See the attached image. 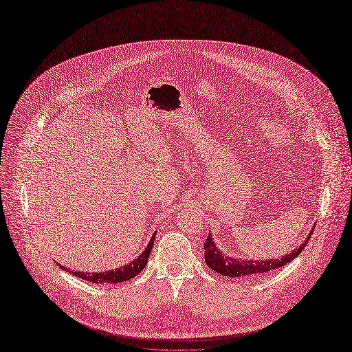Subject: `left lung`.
<instances>
[{"mask_svg":"<svg viewBox=\"0 0 352 352\" xmlns=\"http://www.w3.org/2000/svg\"><path fill=\"white\" fill-rule=\"evenodd\" d=\"M311 234H309L307 240L302 243L300 248L293 250L289 254H285V256L280 259H270V261H248V259H234V258H228L223 252H220L214 243V240L211 239V234L207 237L204 243V250H205V262L210 266V268L220 275L224 276H232V278H239V276H254L259 274L270 272L278 268H283L284 265L288 262H292L294 258H297L301 253V250L306 248L307 241Z\"/></svg>","mask_w":352,"mask_h":352,"instance_id":"left-lung-1","label":"left lung"}]
</instances>
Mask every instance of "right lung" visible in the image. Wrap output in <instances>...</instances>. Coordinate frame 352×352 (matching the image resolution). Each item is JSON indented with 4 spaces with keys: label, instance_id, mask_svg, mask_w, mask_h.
I'll use <instances>...</instances> for the list:
<instances>
[{
    "label": "right lung",
    "instance_id": "1",
    "mask_svg": "<svg viewBox=\"0 0 352 352\" xmlns=\"http://www.w3.org/2000/svg\"><path fill=\"white\" fill-rule=\"evenodd\" d=\"M154 239H155V234L151 237L148 246L145 248V250L140 254V256L135 261H132L131 263L122 266V268L106 271V272H96V274L68 270V268H65V266H60V270H64V271H67L72 275L82 278V280L91 281V283H96V284H103V283H111L112 284V283L128 281V280H131V278H134L135 275H138L144 270V266H145V263H147L148 256L151 253V249H153V245H154Z\"/></svg>",
    "mask_w": 352,
    "mask_h": 352
}]
</instances>
